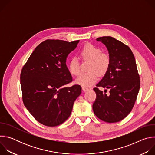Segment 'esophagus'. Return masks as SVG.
I'll return each instance as SVG.
<instances>
[{
  "label": "esophagus",
  "mask_w": 155,
  "mask_h": 155,
  "mask_svg": "<svg viewBox=\"0 0 155 155\" xmlns=\"http://www.w3.org/2000/svg\"><path fill=\"white\" fill-rule=\"evenodd\" d=\"M82 90H83V91H88V90H91V87H86L82 86Z\"/></svg>",
  "instance_id": "obj_1"
}]
</instances>
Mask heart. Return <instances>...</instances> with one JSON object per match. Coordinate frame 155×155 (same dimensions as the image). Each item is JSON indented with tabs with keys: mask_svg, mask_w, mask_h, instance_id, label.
Listing matches in <instances>:
<instances>
[{
	"mask_svg": "<svg viewBox=\"0 0 155 155\" xmlns=\"http://www.w3.org/2000/svg\"><path fill=\"white\" fill-rule=\"evenodd\" d=\"M83 60L91 61L87 73L81 74L76 79L77 84L84 87H90L94 84L99 78V75H104L110 65V58L102 53L101 49L91 43H87L80 51ZM68 70L72 75L78 76L80 72V64L77 59L72 58L68 64Z\"/></svg>",
	"mask_w": 155,
	"mask_h": 155,
	"instance_id": "b5f03b06",
	"label": "heart"
}]
</instances>
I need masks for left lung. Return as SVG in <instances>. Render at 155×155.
I'll use <instances>...</instances> for the list:
<instances>
[{"mask_svg":"<svg viewBox=\"0 0 155 155\" xmlns=\"http://www.w3.org/2000/svg\"><path fill=\"white\" fill-rule=\"evenodd\" d=\"M96 40L107 48L110 62L107 73L93 89L96 94L93 112L105 122H118L130 112L140 89L135 58L128 46L114 37L105 36ZM98 87L105 88L104 92ZM107 89L110 91L107 94Z\"/></svg>","mask_w":155,"mask_h":155,"instance_id":"8db88e82","label":"left lung"}]
</instances>
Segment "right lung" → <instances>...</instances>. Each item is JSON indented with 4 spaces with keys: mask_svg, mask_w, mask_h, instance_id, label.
Masks as SVG:
<instances>
[{
    "mask_svg": "<svg viewBox=\"0 0 155 155\" xmlns=\"http://www.w3.org/2000/svg\"><path fill=\"white\" fill-rule=\"evenodd\" d=\"M78 42L46 40L35 48L22 68L20 82L23 103L43 125L53 127L63 123L71 115L74 103L81 93L78 84L65 86L72 81L66 58Z\"/></svg>",
    "mask_w": 155,
    "mask_h": 155,
    "instance_id": "obj_1",
    "label": "right lung"
}]
</instances>
